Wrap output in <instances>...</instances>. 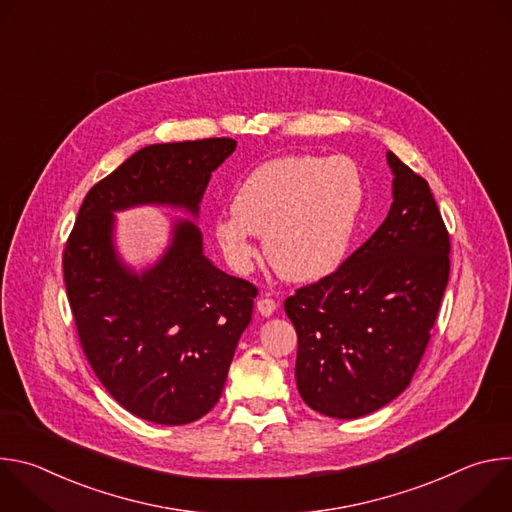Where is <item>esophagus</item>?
Returning <instances> with one entry per match:
<instances>
[{
  "instance_id": "obj_1",
  "label": "esophagus",
  "mask_w": 512,
  "mask_h": 512,
  "mask_svg": "<svg viewBox=\"0 0 512 512\" xmlns=\"http://www.w3.org/2000/svg\"><path fill=\"white\" fill-rule=\"evenodd\" d=\"M257 310L263 314V316H271L275 310H277V302L273 298H259L257 300Z\"/></svg>"
}]
</instances>
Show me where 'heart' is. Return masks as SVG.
Masks as SVG:
<instances>
[{
	"label": "heart",
	"mask_w": 512,
	"mask_h": 512,
	"mask_svg": "<svg viewBox=\"0 0 512 512\" xmlns=\"http://www.w3.org/2000/svg\"><path fill=\"white\" fill-rule=\"evenodd\" d=\"M364 196L362 170L350 158L283 156L257 166L239 182L231 212L216 218L214 233L239 269L255 257L251 235H259L277 275L314 281L344 261Z\"/></svg>",
	"instance_id": "b5f03b06"
}]
</instances>
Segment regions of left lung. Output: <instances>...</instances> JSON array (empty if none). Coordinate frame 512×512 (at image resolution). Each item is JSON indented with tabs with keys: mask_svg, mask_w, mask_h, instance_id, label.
I'll return each mask as SVG.
<instances>
[{
	"mask_svg": "<svg viewBox=\"0 0 512 512\" xmlns=\"http://www.w3.org/2000/svg\"><path fill=\"white\" fill-rule=\"evenodd\" d=\"M383 225L336 271L296 289V381L318 413L356 419L411 383L450 279V233L429 184L393 152Z\"/></svg>",
	"mask_w": 512,
	"mask_h": 512,
	"instance_id": "obj_1",
	"label": "left lung"
}]
</instances>
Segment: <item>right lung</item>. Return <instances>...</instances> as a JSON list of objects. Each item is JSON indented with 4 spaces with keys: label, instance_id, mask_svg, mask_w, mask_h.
<instances>
[{
    "label": "right lung",
    "instance_id": "1",
    "mask_svg": "<svg viewBox=\"0 0 512 512\" xmlns=\"http://www.w3.org/2000/svg\"><path fill=\"white\" fill-rule=\"evenodd\" d=\"M231 137L156 143L127 158L85 196L64 253V285L83 352L109 395L162 425L206 415L223 393L251 322L257 287L214 267L194 223L178 221L160 263L127 271L113 249V212L172 204L198 214Z\"/></svg>",
    "mask_w": 512,
    "mask_h": 512
}]
</instances>
